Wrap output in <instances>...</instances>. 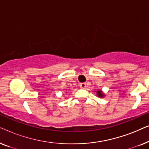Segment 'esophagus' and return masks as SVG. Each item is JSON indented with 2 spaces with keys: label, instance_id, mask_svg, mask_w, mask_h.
Returning a JSON list of instances; mask_svg holds the SVG:
<instances>
[{
  "label": "esophagus",
  "instance_id": "1",
  "mask_svg": "<svg viewBox=\"0 0 149 149\" xmlns=\"http://www.w3.org/2000/svg\"><path fill=\"white\" fill-rule=\"evenodd\" d=\"M80 87H81V89H85V87H86V84H85V83H81V84H80Z\"/></svg>",
  "mask_w": 149,
  "mask_h": 149
}]
</instances>
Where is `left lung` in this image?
Listing matches in <instances>:
<instances>
[{"instance_id": "left-lung-1", "label": "left lung", "mask_w": 149, "mask_h": 149, "mask_svg": "<svg viewBox=\"0 0 149 149\" xmlns=\"http://www.w3.org/2000/svg\"><path fill=\"white\" fill-rule=\"evenodd\" d=\"M95 92H96V95L97 97H104L105 96V94L104 93V92L102 91L101 90V89H97V91H95Z\"/></svg>"}]
</instances>
